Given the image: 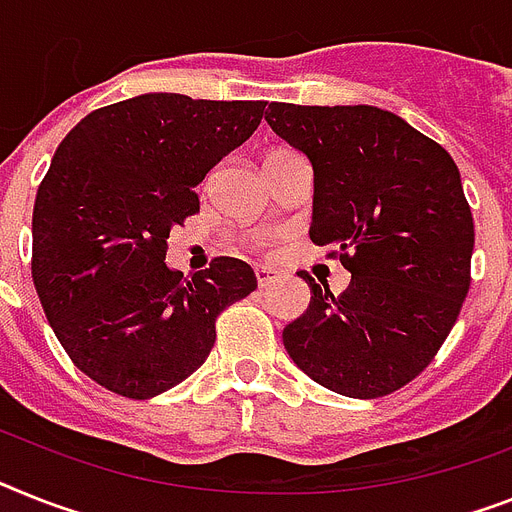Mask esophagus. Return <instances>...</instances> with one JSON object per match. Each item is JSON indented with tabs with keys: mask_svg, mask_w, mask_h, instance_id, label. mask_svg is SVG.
I'll return each mask as SVG.
<instances>
[{
	"mask_svg": "<svg viewBox=\"0 0 512 512\" xmlns=\"http://www.w3.org/2000/svg\"><path fill=\"white\" fill-rule=\"evenodd\" d=\"M274 280H277V272H274L272 266H256V282H259V287H269Z\"/></svg>",
	"mask_w": 512,
	"mask_h": 512,
	"instance_id": "obj_1",
	"label": "esophagus"
}]
</instances>
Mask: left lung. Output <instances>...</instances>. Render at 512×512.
<instances>
[{"instance_id":"left-lung-1","label":"left lung","mask_w":512,"mask_h":512,"mask_svg":"<svg viewBox=\"0 0 512 512\" xmlns=\"http://www.w3.org/2000/svg\"><path fill=\"white\" fill-rule=\"evenodd\" d=\"M266 122L314 170L311 240L340 253L348 290L311 287L282 329L303 374L345 398H382L429 366L471 285L474 217L458 164L387 109L272 101Z\"/></svg>"}]
</instances>
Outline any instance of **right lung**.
Listing matches in <instances>:
<instances>
[{
  "label": "right lung",
  "instance_id": "obj_1",
  "mask_svg": "<svg viewBox=\"0 0 512 512\" xmlns=\"http://www.w3.org/2000/svg\"><path fill=\"white\" fill-rule=\"evenodd\" d=\"M266 101L141 94L86 114L54 151L33 206V285L86 377L130 400L188 379L214 345L219 311L256 290L240 259L183 277L172 227L196 185L259 128Z\"/></svg>",
  "mask_w": 512,
  "mask_h": 512
}]
</instances>
